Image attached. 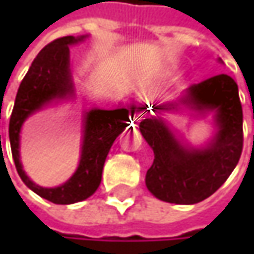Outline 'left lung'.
Masks as SVG:
<instances>
[{"mask_svg":"<svg viewBox=\"0 0 254 254\" xmlns=\"http://www.w3.org/2000/svg\"><path fill=\"white\" fill-rule=\"evenodd\" d=\"M219 63H222L221 59ZM178 106L197 116L212 113L215 133L206 144L195 147L185 144L163 118L144 119L139 130L154 153L145 185L162 201L195 204L212 195L228 179L240 160L243 109L238 86L228 75L209 77L188 86ZM168 110L165 104L153 106V112Z\"/></svg>","mask_w":254,"mask_h":254,"instance_id":"8db88e82","label":"left lung"}]
</instances>
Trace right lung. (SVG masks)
<instances>
[{"instance_id": "add662e5", "label": "right lung", "mask_w": 254, "mask_h": 254, "mask_svg": "<svg viewBox=\"0 0 254 254\" xmlns=\"http://www.w3.org/2000/svg\"><path fill=\"white\" fill-rule=\"evenodd\" d=\"M88 35L63 36L45 45L23 77L10 118V145L19 177L39 197L56 204H72L91 197L101 182L103 166L115 139L125 130L133 106L115 110L91 109L82 115V144L76 171L64 184L47 188L35 184L23 171L20 160V130L26 121L50 104L75 100L76 89L70 67V45Z\"/></svg>"}]
</instances>
